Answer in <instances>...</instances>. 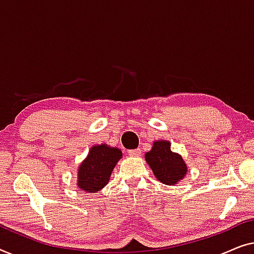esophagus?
I'll return each mask as SVG.
<instances>
[{"label": "esophagus", "mask_w": 254, "mask_h": 254, "mask_svg": "<svg viewBox=\"0 0 254 254\" xmlns=\"http://www.w3.org/2000/svg\"><path fill=\"white\" fill-rule=\"evenodd\" d=\"M127 153L130 156H139L140 155L141 151L139 148H137V149H130V151H127Z\"/></svg>", "instance_id": "esophagus-1"}]
</instances>
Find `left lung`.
<instances>
[{
  "mask_svg": "<svg viewBox=\"0 0 254 254\" xmlns=\"http://www.w3.org/2000/svg\"><path fill=\"white\" fill-rule=\"evenodd\" d=\"M145 159L154 176L166 185L177 184L187 175L188 167L183 158L171 151L168 140L154 141L151 151L145 154Z\"/></svg>",
  "mask_w": 254,
  "mask_h": 254,
  "instance_id": "8db88e82",
  "label": "left lung"
}]
</instances>
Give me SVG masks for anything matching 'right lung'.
<instances>
[{
  "instance_id": "1",
  "label": "right lung",
  "mask_w": 254,
  "mask_h": 254,
  "mask_svg": "<svg viewBox=\"0 0 254 254\" xmlns=\"http://www.w3.org/2000/svg\"><path fill=\"white\" fill-rule=\"evenodd\" d=\"M122 158V152L106 144L91 147L86 159L80 163L78 170V189L95 193L109 182L114 168Z\"/></svg>"
}]
</instances>
